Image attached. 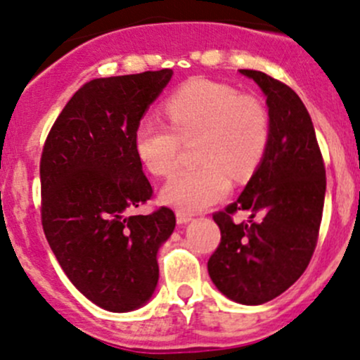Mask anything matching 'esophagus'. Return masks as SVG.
<instances>
[{
	"mask_svg": "<svg viewBox=\"0 0 360 360\" xmlns=\"http://www.w3.org/2000/svg\"><path fill=\"white\" fill-rule=\"evenodd\" d=\"M188 221H192V216L191 214H187V212H176V223L179 224H185V223H188Z\"/></svg>",
	"mask_w": 360,
	"mask_h": 360,
	"instance_id": "34e87169",
	"label": "esophagus"
}]
</instances>
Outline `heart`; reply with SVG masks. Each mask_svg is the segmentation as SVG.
Returning <instances> with one entry per match:
<instances>
[{
	"label": "heart",
	"mask_w": 360,
	"mask_h": 360,
	"mask_svg": "<svg viewBox=\"0 0 360 360\" xmlns=\"http://www.w3.org/2000/svg\"><path fill=\"white\" fill-rule=\"evenodd\" d=\"M169 128L143 119L134 131L136 155L155 176H167L179 165L181 141L195 143L202 165L176 172L161 191L165 204L195 214L223 200L231 191L229 176L246 180L267 153L270 115L253 95L226 83L197 78L181 84L163 105Z\"/></svg>",
	"instance_id": "heart-1"
}]
</instances>
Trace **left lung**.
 Returning a JSON list of instances; mask_svg holds the SVG:
<instances>
[{
  "label": "left lung",
  "instance_id": "8db88e82",
  "mask_svg": "<svg viewBox=\"0 0 360 360\" xmlns=\"http://www.w3.org/2000/svg\"><path fill=\"white\" fill-rule=\"evenodd\" d=\"M267 96L270 141L264 160L236 202L214 212L221 243L207 262L209 276L226 297L264 304L281 296L308 267L325 202V163L313 122L297 93L262 71L240 70ZM250 210L262 221L234 225Z\"/></svg>",
  "mask_w": 360,
  "mask_h": 360
}]
</instances>
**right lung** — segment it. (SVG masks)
Segmentation results:
<instances>
[{
	"label": "right lung",
	"instance_id": "1",
	"mask_svg": "<svg viewBox=\"0 0 360 360\" xmlns=\"http://www.w3.org/2000/svg\"><path fill=\"white\" fill-rule=\"evenodd\" d=\"M172 70L84 83L52 126L40 158L42 228L60 269L100 308L126 313L158 284L160 246L175 214L129 211L151 199L134 131Z\"/></svg>",
	"mask_w": 360,
	"mask_h": 360
}]
</instances>
